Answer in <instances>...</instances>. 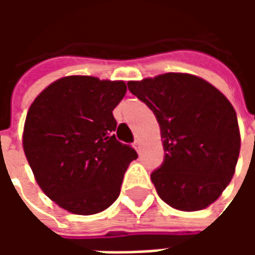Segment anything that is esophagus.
I'll return each mask as SVG.
<instances>
[{
  "label": "esophagus",
  "instance_id": "obj_1",
  "mask_svg": "<svg viewBox=\"0 0 255 255\" xmlns=\"http://www.w3.org/2000/svg\"><path fill=\"white\" fill-rule=\"evenodd\" d=\"M133 147L140 151V142H139V139H135V142H133Z\"/></svg>",
  "mask_w": 255,
  "mask_h": 255
}]
</instances>
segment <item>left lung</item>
<instances>
[{
  "mask_svg": "<svg viewBox=\"0 0 255 255\" xmlns=\"http://www.w3.org/2000/svg\"><path fill=\"white\" fill-rule=\"evenodd\" d=\"M127 84L160 124L165 155L150 175L160 198L184 212L208 208L230 184L239 157L241 133L231 102L188 73Z\"/></svg>",
  "mask_w": 255,
  "mask_h": 255,
  "instance_id": "8db88e82",
  "label": "left lung"
}]
</instances>
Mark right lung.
Wrapping results in <instances>:
<instances>
[{
    "mask_svg": "<svg viewBox=\"0 0 255 255\" xmlns=\"http://www.w3.org/2000/svg\"><path fill=\"white\" fill-rule=\"evenodd\" d=\"M124 82L93 76L58 79L27 113L23 147L42 191L75 214L100 213L120 194L136 151L115 136L113 109Z\"/></svg>",
    "mask_w": 255,
    "mask_h": 255,
    "instance_id": "1",
    "label": "right lung"
}]
</instances>
